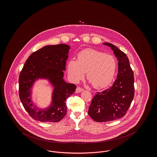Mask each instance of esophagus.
<instances>
[{
  "label": "esophagus",
  "instance_id": "esophagus-1",
  "mask_svg": "<svg viewBox=\"0 0 157 157\" xmlns=\"http://www.w3.org/2000/svg\"><path fill=\"white\" fill-rule=\"evenodd\" d=\"M83 90V89L82 88H81V87H77L76 89V93H79V92H82Z\"/></svg>",
  "mask_w": 157,
  "mask_h": 157
}]
</instances>
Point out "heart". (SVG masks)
<instances>
[{"label": "heart", "instance_id": "b5f03b06", "mask_svg": "<svg viewBox=\"0 0 157 157\" xmlns=\"http://www.w3.org/2000/svg\"><path fill=\"white\" fill-rule=\"evenodd\" d=\"M117 69L115 58L109 54L95 49H86L79 53L77 60L67 62V74L73 82L86 78L95 88H104L112 81Z\"/></svg>", "mask_w": 157, "mask_h": 157}]
</instances>
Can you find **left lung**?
<instances>
[{
	"instance_id": "left-lung-1",
	"label": "left lung",
	"mask_w": 157,
	"mask_h": 157,
	"mask_svg": "<svg viewBox=\"0 0 157 157\" xmlns=\"http://www.w3.org/2000/svg\"><path fill=\"white\" fill-rule=\"evenodd\" d=\"M104 45L111 47L118 60L117 79L112 86L102 92H97L89 107L88 114L95 121H112L124 117L134 97V72L127 55L110 43Z\"/></svg>"
}]
</instances>
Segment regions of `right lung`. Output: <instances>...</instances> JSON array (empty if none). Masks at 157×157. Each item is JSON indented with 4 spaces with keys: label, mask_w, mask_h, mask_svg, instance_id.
Masks as SVG:
<instances>
[{
    "label": "right lung",
    "mask_w": 157,
    "mask_h": 157,
    "mask_svg": "<svg viewBox=\"0 0 157 157\" xmlns=\"http://www.w3.org/2000/svg\"><path fill=\"white\" fill-rule=\"evenodd\" d=\"M69 49V45L63 44L45 46L32 53L25 63L19 78V94L23 107L33 120L56 122L66 115V99L76 88L63 79ZM38 78L48 79L54 88L52 105L45 110L34 106L30 99L31 87Z\"/></svg>",
    "instance_id": "right-lung-1"
}]
</instances>
